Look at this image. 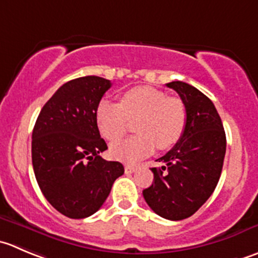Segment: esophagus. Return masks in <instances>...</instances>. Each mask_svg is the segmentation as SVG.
<instances>
[{
    "instance_id": "obj_1",
    "label": "esophagus",
    "mask_w": 258,
    "mask_h": 258,
    "mask_svg": "<svg viewBox=\"0 0 258 258\" xmlns=\"http://www.w3.org/2000/svg\"><path fill=\"white\" fill-rule=\"evenodd\" d=\"M137 166L136 165H131V164H126L124 165V171L127 172V174H131V172H135L136 171Z\"/></svg>"
}]
</instances>
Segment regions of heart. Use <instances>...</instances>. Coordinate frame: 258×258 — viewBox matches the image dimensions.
<instances>
[{
	"label": "heart",
	"instance_id": "heart-1",
	"mask_svg": "<svg viewBox=\"0 0 258 258\" xmlns=\"http://www.w3.org/2000/svg\"><path fill=\"white\" fill-rule=\"evenodd\" d=\"M139 118L135 131L139 135L111 146L112 156L134 162L152 154L172 149L186 128V108L181 99L169 97L150 86H140L124 92L119 102L103 99L96 109V123L106 140L116 142L124 136L128 119Z\"/></svg>",
	"mask_w": 258,
	"mask_h": 258
}]
</instances>
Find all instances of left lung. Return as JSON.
<instances>
[{"label":"left lung","mask_w":258,"mask_h":258,"mask_svg":"<svg viewBox=\"0 0 258 258\" xmlns=\"http://www.w3.org/2000/svg\"><path fill=\"white\" fill-rule=\"evenodd\" d=\"M186 108L181 140L152 167L154 181L142 191L150 208L165 219L181 221L196 213L212 196L226 155V132L213 102L184 82L166 84Z\"/></svg>","instance_id":"obj_1"}]
</instances>
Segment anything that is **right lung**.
<instances>
[{
  "label": "right lung",
  "instance_id": "add662e5",
  "mask_svg": "<svg viewBox=\"0 0 258 258\" xmlns=\"http://www.w3.org/2000/svg\"><path fill=\"white\" fill-rule=\"evenodd\" d=\"M111 88L108 79L82 77L62 84L45 103L32 131L35 177L46 201L66 217L96 213L111 192L123 165L102 159L107 144L96 109Z\"/></svg>",
  "mask_w": 258,
  "mask_h": 258
}]
</instances>
